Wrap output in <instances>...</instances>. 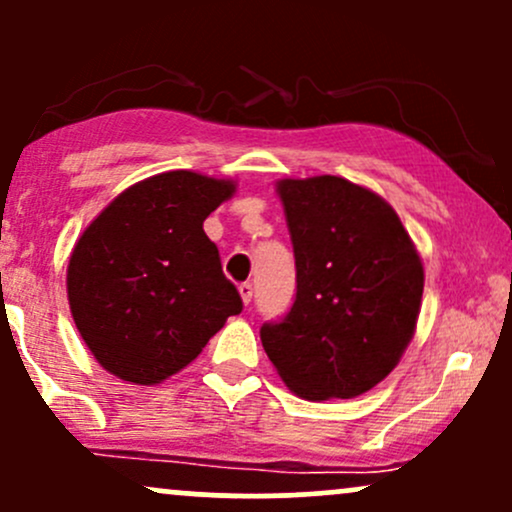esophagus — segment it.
Masks as SVG:
<instances>
[{
	"label": "esophagus",
	"instance_id": "esophagus-1",
	"mask_svg": "<svg viewBox=\"0 0 512 512\" xmlns=\"http://www.w3.org/2000/svg\"><path fill=\"white\" fill-rule=\"evenodd\" d=\"M238 291H240V298H243V303L248 305L252 301V284H240Z\"/></svg>",
	"mask_w": 512,
	"mask_h": 512
}]
</instances>
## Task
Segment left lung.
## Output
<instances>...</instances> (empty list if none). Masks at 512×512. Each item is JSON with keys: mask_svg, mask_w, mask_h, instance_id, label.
Wrapping results in <instances>:
<instances>
[{"mask_svg": "<svg viewBox=\"0 0 512 512\" xmlns=\"http://www.w3.org/2000/svg\"><path fill=\"white\" fill-rule=\"evenodd\" d=\"M296 257V301L260 339L286 387L351 399L395 370L414 337L424 264L397 211L368 187L315 175L276 182Z\"/></svg>", "mask_w": 512, "mask_h": 512, "instance_id": "obj_1", "label": "left lung"}]
</instances>
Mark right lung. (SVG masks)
Segmentation results:
<instances>
[{
    "mask_svg": "<svg viewBox=\"0 0 512 512\" xmlns=\"http://www.w3.org/2000/svg\"><path fill=\"white\" fill-rule=\"evenodd\" d=\"M236 182L168 170L127 187L76 240L67 267L74 325L96 361L156 385L202 354L243 310L204 219Z\"/></svg>",
    "mask_w": 512,
    "mask_h": 512,
    "instance_id": "add662e5",
    "label": "right lung"
}]
</instances>
